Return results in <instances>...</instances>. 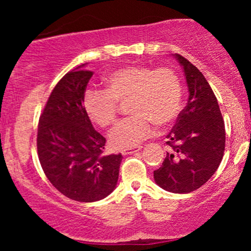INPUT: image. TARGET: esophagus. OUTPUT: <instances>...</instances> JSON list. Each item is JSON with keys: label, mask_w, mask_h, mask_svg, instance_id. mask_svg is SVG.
<instances>
[{"label": "esophagus", "mask_w": 251, "mask_h": 251, "mask_svg": "<svg viewBox=\"0 0 251 251\" xmlns=\"http://www.w3.org/2000/svg\"><path fill=\"white\" fill-rule=\"evenodd\" d=\"M142 149H143L142 146H134V148H129V149L123 150L122 153H123L124 155L131 154V153H134V152H137V151H140V150H142Z\"/></svg>", "instance_id": "34e87169"}]
</instances>
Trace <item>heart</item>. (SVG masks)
<instances>
[{"mask_svg": "<svg viewBox=\"0 0 251 251\" xmlns=\"http://www.w3.org/2000/svg\"><path fill=\"white\" fill-rule=\"evenodd\" d=\"M105 89H88L83 109L94 125L106 128L116 122L118 102L129 99L128 112L111 131L109 143L114 149L133 148L151 137L155 124L169 126L177 119L183 106V83L172 68L127 66L109 73Z\"/></svg>", "mask_w": 251, "mask_h": 251, "instance_id": "b5f03b06", "label": "heart"}]
</instances>
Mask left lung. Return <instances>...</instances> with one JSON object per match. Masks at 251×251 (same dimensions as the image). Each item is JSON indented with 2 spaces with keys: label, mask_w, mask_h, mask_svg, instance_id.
I'll use <instances>...</instances> for the list:
<instances>
[{
  "label": "left lung",
  "mask_w": 251,
  "mask_h": 251,
  "mask_svg": "<svg viewBox=\"0 0 251 251\" xmlns=\"http://www.w3.org/2000/svg\"><path fill=\"white\" fill-rule=\"evenodd\" d=\"M189 87L186 106L166 135V152L153 172L160 188L175 194H189L208 181L222 162L226 149V127L214 91L196 66L179 54Z\"/></svg>",
  "instance_id": "1"
}]
</instances>
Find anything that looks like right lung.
<instances>
[{
	"label": "right lung",
	"mask_w": 251,
	"mask_h": 251,
	"mask_svg": "<svg viewBox=\"0 0 251 251\" xmlns=\"http://www.w3.org/2000/svg\"><path fill=\"white\" fill-rule=\"evenodd\" d=\"M81 65L51 91L37 126V155L57 191L77 201H97L116 189L122 154L103 155L106 139L93 128L83 97L93 72Z\"/></svg>",
	"instance_id": "add662e5"
}]
</instances>
